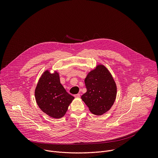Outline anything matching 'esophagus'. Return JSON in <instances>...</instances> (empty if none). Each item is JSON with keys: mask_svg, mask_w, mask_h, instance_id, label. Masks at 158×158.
Segmentation results:
<instances>
[{"mask_svg": "<svg viewBox=\"0 0 158 158\" xmlns=\"http://www.w3.org/2000/svg\"><path fill=\"white\" fill-rule=\"evenodd\" d=\"M80 96H81L80 94H75V95H74V97H75L76 98H79Z\"/></svg>", "mask_w": 158, "mask_h": 158, "instance_id": "obj_1", "label": "esophagus"}]
</instances>
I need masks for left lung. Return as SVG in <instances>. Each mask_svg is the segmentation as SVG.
Here are the masks:
<instances>
[{"instance_id": "1", "label": "left lung", "mask_w": 158, "mask_h": 158, "mask_svg": "<svg viewBox=\"0 0 158 158\" xmlns=\"http://www.w3.org/2000/svg\"><path fill=\"white\" fill-rule=\"evenodd\" d=\"M87 92L82 100L95 115L100 116L108 111L113 105L117 94L115 81L108 69L103 65L89 72L85 77Z\"/></svg>"}]
</instances>
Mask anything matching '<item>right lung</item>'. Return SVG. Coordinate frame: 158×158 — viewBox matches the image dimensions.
Here are the masks:
<instances>
[{
  "instance_id": "obj_1",
  "label": "right lung",
  "mask_w": 158,
  "mask_h": 158,
  "mask_svg": "<svg viewBox=\"0 0 158 158\" xmlns=\"http://www.w3.org/2000/svg\"><path fill=\"white\" fill-rule=\"evenodd\" d=\"M37 105L46 114L55 119L64 116L74 98L67 93L60 84L59 73L45 71L35 90Z\"/></svg>"
}]
</instances>
